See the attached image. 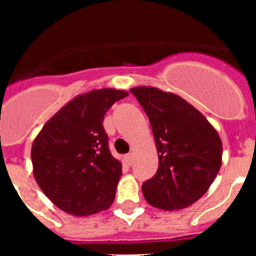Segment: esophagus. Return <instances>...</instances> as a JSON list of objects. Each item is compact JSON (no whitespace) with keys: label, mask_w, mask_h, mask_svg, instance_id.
<instances>
[{"label":"esophagus","mask_w":256,"mask_h":256,"mask_svg":"<svg viewBox=\"0 0 256 256\" xmlns=\"http://www.w3.org/2000/svg\"><path fill=\"white\" fill-rule=\"evenodd\" d=\"M124 160H126V162L128 165H132V162H133V154H126V155L124 156Z\"/></svg>","instance_id":"obj_1"}]
</instances>
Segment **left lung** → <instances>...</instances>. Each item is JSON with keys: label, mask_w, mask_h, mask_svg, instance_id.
I'll use <instances>...</instances> for the list:
<instances>
[{"label": "left lung", "mask_w": 256, "mask_h": 256, "mask_svg": "<svg viewBox=\"0 0 256 256\" xmlns=\"http://www.w3.org/2000/svg\"><path fill=\"white\" fill-rule=\"evenodd\" d=\"M150 119L159 168L142 184L151 206L180 210L206 194L222 165L220 137L206 118L178 94L156 87H134Z\"/></svg>", "instance_id": "obj_1"}]
</instances>
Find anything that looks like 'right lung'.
<instances>
[{
    "instance_id": "add662e5",
    "label": "right lung",
    "mask_w": 256,
    "mask_h": 256,
    "mask_svg": "<svg viewBox=\"0 0 256 256\" xmlns=\"http://www.w3.org/2000/svg\"><path fill=\"white\" fill-rule=\"evenodd\" d=\"M128 96L114 88L78 94L47 122L32 144L33 174L62 212L87 216L110 208L122 162L108 150L102 122L112 104Z\"/></svg>"
}]
</instances>
